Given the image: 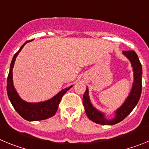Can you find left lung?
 Returning a JSON list of instances; mask_svg holds the SVG:
<instances>
[{
  "label": "left lung",
  "instance_id": "8db88e82",
  "mask_svg": "<svg viewBox=\"0 0 149 149\" xmlns=\"http://www.w3.org/2000/svg\"><path fill=\"white\" fill-rule=\"evenodd\" d=\"M125 56L130 60L134 71V83L131 93L127 96L123 104L115 112L116 116L113 119H107L104 113L98 110L91 103L89 96V89L86 88V92L83 96L84 104L86 116L93 122L104 125H112L122 122L124 119L131 113V112L137 104L142 93V65L138 58L137 54L134 51H122Z\"/></svg>",
  "mask_w": 149,
  "mask_h": 149
}]
</instances>
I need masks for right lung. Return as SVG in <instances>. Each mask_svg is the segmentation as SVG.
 I'll return each mask as SVG.
<instances>
[{"label": "right lung", "instance_id": "1", "mask_svg": "<svg viewBox=\"0 0 149 149\" xmlns=\"http://www.w3.org/2000/svg\"><path fill=\"white\" fill-rule=\"evenodd\" d=\"M27 42H28V41L26 42L21 47L20 49L18 50V52L14 55L13 60H12L10 72H9L7 77L6 91H7L8 97H9V99H10L12 105L22 118L27 121H30V122L31 121L44 120V119L51 118L56 113L60 101L62 99V97L67 91L72 88V86L61 90L60 93H57L56 95L54 96L53 98L48 101L38 102V103H30V102H27V101L22 100L20 96L18 95V93L13 86V68L18 53L22 51L23 47L25 45Z\"/></svg>", "mask_w": 149, "mask_h": 149}]
</instances>
